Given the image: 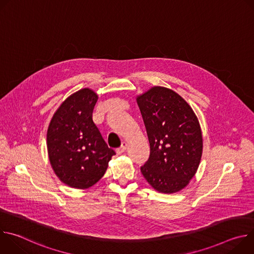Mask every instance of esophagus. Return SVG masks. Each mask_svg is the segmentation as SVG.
Here are the masks:
<instances>
[{"label": "esophagus", "mask_w": 254, "mask_h": 254, "mask_svg": "<svg viewBox=\"0 0 254 254\" xmlns=\"http://www.w3.org/2000/svg\"><path fill=\"white\" fill-rule=\"evenodd\" d=\"M127 142L124 141V142L122 143V146H121L119 149H117V153H118L119 155H121V154H123V153L127 150Z\"/></svg>", "instance_id": "obj_1"}]
</instances>
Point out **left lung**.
<instances>
[{
    "label": "left lung",
    "mask_w": 254,
    "mask_h": 254,
    "mask_svg": "<svg viewBox=\"0 0 254 254\" xmlns=\"http://www.w3.org/2000/svg\"><path fill=\"white\" fill-rule=\"evenodd\" d=\"M151 153L140 172L161 193L185 188L199 167L203 138L199 121L186 100L172 89L155 86L136 97Z\"/></svg>",
    "instance_id": "8db88e82"
}]
</instances>
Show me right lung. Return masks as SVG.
<instances>
[{
    "label": "right lung",
    "instance_id": "obj_1",
    "mask_svg": "<svg viewBox=\"0 0 254 254\" xmlns=\"http://www.w3.org/2000/svg\"><path fill=\"white\" fill-rule=\"evenodd\" d=\"M97 94L83 88L59 106L47 130L51 167L61 182L76 189L93 186L116 155L92 121Z\"/></svg>",
    "mask_w": 254,
    "mask_h": 254
}]
</instances>
